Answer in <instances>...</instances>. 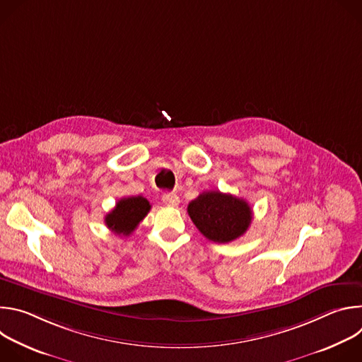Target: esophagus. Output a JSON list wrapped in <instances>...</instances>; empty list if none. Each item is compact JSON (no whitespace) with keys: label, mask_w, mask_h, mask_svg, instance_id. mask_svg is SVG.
<instances>
[{"label":"esophagus","mask_w":362,"mask_h":362,"mask_svg":"<svg viewBox=\"0 0 362 362\" xmlns=\"http://www.w3.org/2000/svg\"><path fill=\"white\" fill-rule=\"evenodd\" d=\"M162 200H163V203L168 204V206H177V204H179V196H177L176 193H173V192L165 193V194L162 196Z\"/></svg>","instance_id":"obj_1"}]
</instances>
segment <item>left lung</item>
Returning a JSON list of instances; mask_svg holds the SVG:
<instances>
[{
  "label": "left lung",
  "instance_id": "obj_1",
  "mask_svg": "<svg viewBox=\"0 0 362 362\" xmlns=\"http://www.w3.org/2000/svg\"><path fill=\"white\" fill-rule=\"evenodd\" d=\"M187 214L204 238L219 243L238 239L252 222L246 200L219 190L199 194L189 203Z\"/></svg>",
  "mask_w": 362,
  "mask_h": 362
}]
</instances>
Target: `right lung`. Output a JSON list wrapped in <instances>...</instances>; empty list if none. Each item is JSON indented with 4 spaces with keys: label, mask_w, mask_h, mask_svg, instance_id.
Instances as JSON below:
<instances>
[{
    "label": "right lung",
    "mask_w": 362,
    "mask_h": 362,
    "mask_svg": "<svg viewBox=\"0 0 362 362\" xmlns=\"http://www.w3.org/2000/svg\"><path fill=\"white\" fill-rule=\"evenodd\" d=\"M150 203L143 196L123 197L116 203V208L105 218L107 228L123 236H129L150 211Z\"/></svg>",
    "instance_id": "obj_1"
}]
</instances>
